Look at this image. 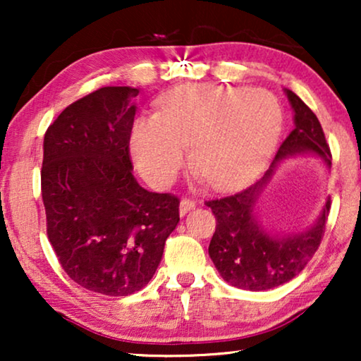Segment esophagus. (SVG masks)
Listing matches in <instances>:
<instances>
[{"instance_id": "1", "label": "esophagus", "mask_w": 361, "mask_h": 361, "mask_svg": "<svg viewBox=\"0 0 361 361\" xmlns=\"http://www.w3.org/2000/svg\"><path fill=\"white\" fill-rule=\"evenodd\" d=\"M195 207V202H192L189 199H182L180 200V205H179V214L180 216H184L185 214H189V212L194 209Z\"/></svg>"}]
</instances>
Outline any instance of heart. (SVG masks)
<instances>
[{"label": "heart", "mask_w": 361, "mask_h": 361, "mask_svg": "<svg viewBox=\"0 0 361 361\" xmlns=\"http://www.w3.org/2000/svg\"><path fill=\"white\" fill-rule=\"evenodd\" d=\"M283 111L261 88L197 83L162 98L157 115L133 123L130 149L152 185L174 179L187 157L214 189H230L259 169L278 141Z\"/></svg>", "instance_id": "obj_1"}]
</instances>
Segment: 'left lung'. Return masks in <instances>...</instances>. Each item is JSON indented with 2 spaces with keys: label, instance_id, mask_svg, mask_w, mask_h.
<instances>
[{
  "label": "left lung",
  "instance_id": "1",
  "mask_svg": "<svg viewBox=\"0 0 361 361\" xmlns=\"http://www.w3.org/2000/svg\"><path fill=\"white\" fill-rule=\"evenodd\" d=\"M284 93L294 111V128L279 146L269 169L253 185L207 202L216 219L209 246L210 258L224 281L246 290L273 289L295 278L317 251L330 210L327 197L317 220L293 233L271 231L258 216V202L281 162L309 154L322 161L327 169L332 166L317 116L294 92L284 88Z\"/></svg>",
  "mask_w": 361,
  "mask_h": 361
}]
</instances>
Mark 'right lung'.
Returning a JSON list of instances; mask_svg holds the SVG:
<instances>
[{
    "instance_id": "right-lung-1",
    "label": "right lung",
    "mask_w": 361,
    "mask_h": 361,
    "mask_svg": "<svg viewBox=\"0 0 361 361\" xmlns=\"http://www.w3.org/2000/svg\"><path fill=\"white\" fill-rule=\"evenodd\" d=\"M137 93L103 87L68 105L44 136L49 241L68 278L105 295L145 288L179 224V199L146 190L133 176Z\"/></svg>"
}]
</instances>
